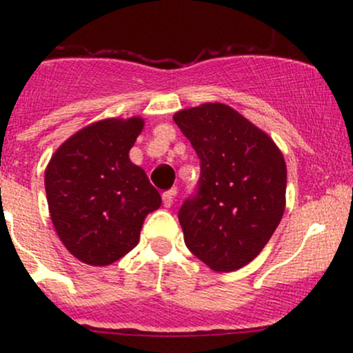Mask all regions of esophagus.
Segmentation results:
<instances>
[{
	"mask_svg": "<svg viewBox=\"0 0 353 353\" xmlns=\"http://www.w3.org/2000/svg\"><path fill=\"white\" fill-rule=\"evenodd\" d=\"M176 194H177V189H176V188L169 189L168 192L163 194V204H164V208H171V205L174 204V196H176Z\"/></svg>",
	"mask_w": 353,
	"mask_h": 353,
	"instance_id": "34e87169",
	"label": "esophagus"
}]
</instances>
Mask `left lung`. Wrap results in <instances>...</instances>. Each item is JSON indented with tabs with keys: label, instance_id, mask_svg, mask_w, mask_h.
<instances>
[{
	"label": "left lung",
	"instance_id": "8db88e82",
	"mask_svg": "<svg viewBox=\"0 0 353 353\" xmlns=\"http://www.w3.org/2000/svg\"><path fill=\"white\" fill-rule=\"evenodd\" d=\"M172 119L201 159L199 192L179 209L185 245L209 269L234 272L262 252L283 216V154L228 104L181 109Z\"/></svg>",
	"mask_w": 353,
	"mask_h": 353
}]
</instances>
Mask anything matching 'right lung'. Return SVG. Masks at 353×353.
<instances>
[{
  "label": "right lung",
  "mask_w": 353,
  "mask_h": 353,
  "mask_svg": "<svg viewBox=\"0 0 353 353\" xmlns=\"http://www.w3.org/2000/svg\"><path fill=\"white\" fill-rule=\"evenodd\" d=\"M141 116L108 117L79 129L52 154L44 172L48 208L61 242L88 265L104 267L139 242L161 196L129 151Z\"/></svg>",
  "instance_id": "right-lung-1"
}]
</instances>
